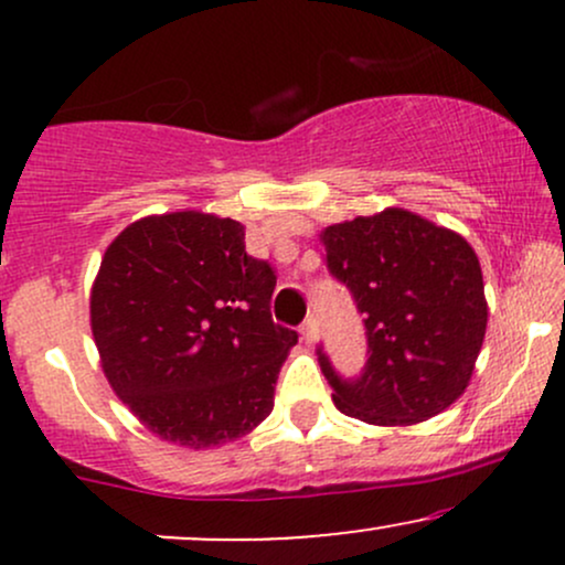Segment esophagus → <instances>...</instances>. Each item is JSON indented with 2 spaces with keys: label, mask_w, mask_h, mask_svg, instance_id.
<instances>
[{
  "label": "esophagus",
  "mask_w": 565,
  "mask_h": 565,
  "mask_svg": "<svg viewBox=\"0 0 565 565\" xmlns=\"http://www.w3.org/2000/svg\"><path fill=\"white\" fill-rule=\"evenodd\" d=\"M316 332H319V329H316V319H305V323L300 327V334L308 345H313L316 342Z\"/></svg>",
  "instance_id": "obj_1"
}]
</instances>
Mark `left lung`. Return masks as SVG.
I'll return each instance as SVG.
<instances>
[{"instance_id": "8db88e82", "label": "left lung", "mask_w": 565, "mask_h": 565, "mask_svg": "<svg viewBox=\"0 0 565 565\" xmlns=\"http://www.w3.org/2000/svg\"><path fill=\"white\" fill-rule=\"evenodd\" d=\"M329 270L364 313L369 361L340 380L321 355L332 401L366 425L406 427L446 412L468 391L489 302L476 249L457 231L387 206L319 233Z\"/></svg>"}]
</instances>
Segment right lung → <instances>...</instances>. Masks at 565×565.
<instances>
[{
  "mask_svg": "<svg viewBox=\"0 0 565 565\" xmlns=\"http://www.w3.org/2000/svg\"><path fill=\"white\" fill-rule=\"evenodd\" d=\"M276 276L238 220L201 210L129 223L89 289L103 374L146 430L185 449L244 438L274 412L297 332L276 327Z\"/></svg>",
  "mask_w": 565,
  "mask_h": 565,
  "instance_id": "obj_1",
  "label": "right lung"
}]
</instances>
